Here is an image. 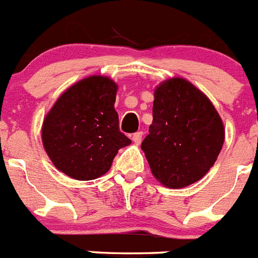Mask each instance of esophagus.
<instances>
[{
  "mask_svg": "<svg viewBox=\"0 0 258 258\" xmlns=\"http://www.w3.org/2000/svg\"><path fill=\"white\" fill-rule=\"evenodd\" d=\"M142 136H143L142 132H137V133L133 134L132 140H133L134 143H137V145H138V143H141V141H142Z\"/></svg>",
  "mask_w": 258,
  "mask_h": 258,
  "instance_id": "1",
  "label": "esophagus"
}]
</instances>
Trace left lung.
<instances>
[{
  "label": "left lung",
  "instance_id": "1",
  "mask_svg": "<svg viewBox=\"0 0 258 258\" xmlns=\"http://www.w3.org/2000/svg\"><path fill=\"white\" fill-rule=\"evenodd\" d=\"M154 97V120L141 149L157 181L186 187L217 160L225 141L222 120L207 95L181 77L161 83Z\"/></svg>",
  "mask_w": 258,
  "mask_h": 258
}]
</instances>
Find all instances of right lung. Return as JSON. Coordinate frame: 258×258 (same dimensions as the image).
Segmentation results:
<instances>
[{"mask_svg":"<svg viewBox=\"0 0 258 258\" xmlns=\"http://www.w3.org/2000/svg\"><path fill=\"white\" fill-rule=\"evenodd\" d=\"M117 85L90 76L68 88L42 124V143L55 168L68 177L90 181L108 172L113 157L132 141L118 129Z\"/></svg>","mask_w":258,"mask_h":258,"instance_id":"right-lung-1","label":"right lung"}]
</instances>
